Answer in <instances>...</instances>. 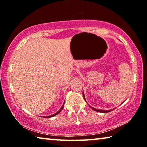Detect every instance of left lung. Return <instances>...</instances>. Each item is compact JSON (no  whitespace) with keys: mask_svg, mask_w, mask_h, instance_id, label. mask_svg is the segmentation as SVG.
<instances>
[{"mask_svg":"<svg viewBox=\"0 0 147 147\" xmlns=\"http://www.w3.org/2000/svg\"><path fill=\"white\" fill-rule=\"evenodd\" d=\"M83 96H84V100H85V101L86 102V98H85V95H84V92H83ZM91 108L93 109V110H94V111H98V112H100V113H108V112H109V111H112V110H113V109H109V110H103V109H96V108H92L91 106H90Z\"/></svg>","mask_w":147,"mask_h":147,"instance_id":"8db88e82","label":"left lung"}]
</instances>
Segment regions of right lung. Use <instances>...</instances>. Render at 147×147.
I'll return each mask as SVG.
<instances>
[{"label":"right lung","instance_id":"right-lung-1","mask_svg":"<svg viewBox=\"0 0 147 147\" xmlns=\"http://www.w3.org/2000/svg\"><path fill=\"white\" fill-rule=\"evenodd\" d=\"M64 103H65V102H64ZM63 105H64V104H63V106H61V108L59 109V110L58 111H57V112L56 113H54V114H53V115H49V116H46V117H46V118H51V117H54V116H55V115H58V114L60 112V111L62 110V109H63Z\"/></svg>","mask_w":147,"mask_h":147}]
</instances>
